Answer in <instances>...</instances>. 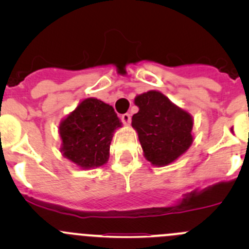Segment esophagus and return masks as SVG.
Segmentation results:
<instances>
[{"mask_svg": "<svg viewBox=\"0 0 249 249\" xmlns=\"http://www.w3.org/2000/svg\"><path fill=\"white\" fill-rule=\"evenodd\" d=\"M120 119H122V122L124 123L125 125H129L130 123H131V114H130V113H124V114H122Z\"/></svg>", "mask_w": 249, "mask_h": 249, "instance_id": "34e87169", "label": "esophagus"}]
</instances>
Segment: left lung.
Here are the masks:
<instances>
[{
    "instance_id": "1",
    "label": "left lung",
    "mask_w": 249,
    "mask_h": 249,
    "mask_svg": "<svg viewBox=\"0 0 249 249\" xmlns=\"http://www.w3.org/2000/svg\"><path fill=\"white\" fill-rule=\"evenodd\" d=\"M140 110L132 115V126L148 161L157 166L172 162L193 142L189 113L171 104L159 91H148L135 99Z\"/></svg>"
}]
</instances>
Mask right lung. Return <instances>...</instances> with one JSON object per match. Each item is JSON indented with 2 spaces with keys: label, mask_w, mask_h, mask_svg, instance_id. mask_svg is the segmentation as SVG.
<instances>
[{
  "label": "right lung",
  "mask_w": 249,
  "mask_h": 249,
  "mask_svg": "<svg viewBox=\"0 0 249 249\" xmlns=\"http://www.w3.org/2000/svg\"><path fill=\"white\" fill-rule=\"evenodd\" d=\"M122 125L112 106L87 99L60 125L64 157L80 167H97L107 161L112 135Z\"/></svg>",
  "instance_id": "obj_1"
}]
</instances>
